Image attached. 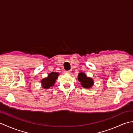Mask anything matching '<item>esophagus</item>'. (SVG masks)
<instances>
[{
	"label": "esophagus",
	"instance_id": "34e87169",
	"mask_svg": "<svg viewBox=\"0 0 133 133\" xmlns=\"http://www.w3.org/2000/svg\"><path fill=\"white\" fill-rule=\"evenodd\" d=\"M66 72L67 73V74H71L72 73V71H71V70H68V71H66Z\"/></svg>",
	"mask_w": 133,
	"mask_h": 133
}]
</instances>
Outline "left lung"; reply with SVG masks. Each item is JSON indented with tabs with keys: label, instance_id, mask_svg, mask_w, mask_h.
Returning <instances> with one entry per match:
<instances>
[{
	"label": "left lung",
	"instance_id": "8db88e82",
	"mask_svg": "<svg viewBox=\"0 0 133 133\" xmlns=\"http://www.w3.org/2000/svg\"><path fill=\"white\" fill-rule=\"evenodd\" d=\"M78 79L81 82V86L83 88L90 89L94 85V80L92 78L87 77L84 72H79L78 75Z\"/></svg>",
	"mask_w": 133,
	"mask_h": 133
}]
</instances>
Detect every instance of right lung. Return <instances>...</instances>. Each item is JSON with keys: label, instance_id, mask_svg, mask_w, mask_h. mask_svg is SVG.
I'll use <instances>...</instances> for the list:
<instances>
[{"label": "right lung", "instance_id": "right-lung-1", "mask_svg": "<svg viewBox=\"0 0 133 133\" xmlns=\"http://www.w3.org/2000/svg\"><path fill=\"white\" fill-rule=\"evenodd\" d=\"M59 73L57 72H51L48 75L47 77L44 78L41 81V86L43 89H47L52 87L58 79Z\"/></svg>", "mask_w": 133, "mask_h": 133}]
</instances>
